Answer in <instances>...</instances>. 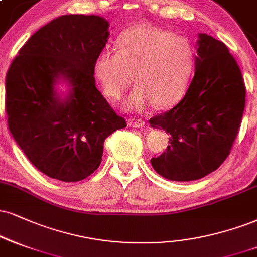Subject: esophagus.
Segmentation results:
<instances>
[{"label": "esophagus", "instance_id": "esophagus-1", "mask_svg": "<svg viewBox=\"0 0 257 257\" xmlns=\"http://www.w3.org/2000/svg\"><path fill=\"white\" fill-rule=\"evenodd\" d=\"M128 125L132 126V127H136V128H141L143 127L145 125V121L142 119H138V118H130L128 119Z\"/></svg>", "mask_w": 257, "mask_h": 257}]
</instances>
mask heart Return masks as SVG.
<instances>
[{
    "mask_svg": "<svg viewBox=\"0 0 257 257\" xmlns=\"http://www.w3.org/2000/svg\"><path fill=\"white\" fill-rule=\"evenodd\" d=\"M194 49L186 38L151 25L128 28L118 39V52L104 50L94 63V77L107 97L119 100L134 82L126 101L132 109L154 102L173 106L182 97L194 68Z\"/></svg>",
    "mask_w": 257,
    "mask_h": 257,
    "instance_id": "heart-1",
    "label": "heart"
}]
</instances>
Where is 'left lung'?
Listing matches in <instances>:
<instances>
[{
  "instance_id": "obj_1",
  "label": "left lung",
  "mask_w": 257,
  "mask_h": 257,
  "mask_svg": "<svg viewBox=\"0 0 257 257\" xmlns=\"http://www.w3.org/2000/svg\"><path fill=\"white\" fill-rule=\"evenodd\" d=\"M196 53L195 74L183 99L149 120L170 136L166 153L151 158V166L172 181L201 179L220 167L245 107L244 80L225 44L201 33Z\"/></svg>"
}]
</instances>
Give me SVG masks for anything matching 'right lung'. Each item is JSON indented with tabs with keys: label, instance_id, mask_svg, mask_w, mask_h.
Instances as JSON below:
<instances>
[{
	"label": "right lung",
	"instance_id": "1",
	"mask_svg": "<svg viewBox=\"0 0 257 257\" xmlns=\"http://www.w3.org/2000/svg\"><path fill=\"white\" fill-rule=\"evenodd\" d=\"M108 26L97 15H62L24 44L6 76L13 138L38 170L59 181L93 174L104 139L126 127L95 85L94 63L108 40ZM61 78L72 87L64 99L54 90Z\"/></svg>",
	"mask_w": 257,
	"mask_h": 257
}]
</instances>
